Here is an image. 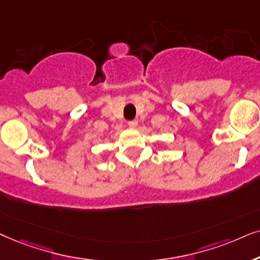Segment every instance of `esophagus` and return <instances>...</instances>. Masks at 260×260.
<instances>
[{"label":"esophagus","instance_id":"esophagus-1","mask_svg":"<svg viewBox=\"0 0 260 260\" xmlns=\"http://www.w3.org/2000/svg\"><path fill=\"white\" fill-rule=\"evenodd\" d=\"M138 126V121L137 120H132L128 122V127L129 128H136Z\"/></svg>","mask_w":260,"mask_h":260}]
</instances>
